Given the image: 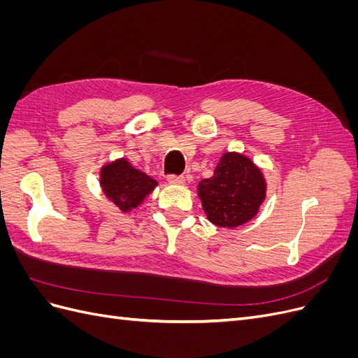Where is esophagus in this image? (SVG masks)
Wrapping results in <instances>:
<instances>
[{"instance_id": "esophagus-1", "label": "esophagus", "mask_w": 358, "mask_h": 358, "mask_svg": "<svg viewBox=\"0 0 358 358\" xmlns=\"http://www.w3.org/2000/svg\"><path fill=\"white\" fill-rule=\"evenodd\" d=\"M167 182L171 183V185H183V183H185V178H183V176H176V175H170L167 178Z\"/></svg>"}]
</instances>
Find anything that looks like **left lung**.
I'll use <instances>...</instances> for the list:
<instances>
[{
    "mask_svg": "<svg viewBox=\"0 0 358 358\" xmlns=\"http://www.w3.org/2000/svg\"><path fill=\"white\" fill-rule=\"evenodd\" d=\"M199 197L212 224L236 229L258 213L266 199V180L248 157L227 152L215 167L213 176L199 183Z\"/></svg>",
    "mask_w": 358,
    "mask_h": 358,
    "instance_id": "left-lung-1",
    "label": "left lung"
}]
</instances>
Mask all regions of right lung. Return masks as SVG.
<instances>
[{
	"label": "right lung",
	"instance_id": "1",
	"mask_svg": "<svg viewBox=\"0 0 358 358\" xmlns=\"http://www.w3.org/2000/svg\"><path fill=\"white\" fill-rule=\"evenodd\" d=\"M100 185L106 197L125 213L142 204L158 182L134 169L125 158H119L101 167Z\"/></svg>",
	"mask_w": 358,
	"mask_h": 358
}]
</instances>
